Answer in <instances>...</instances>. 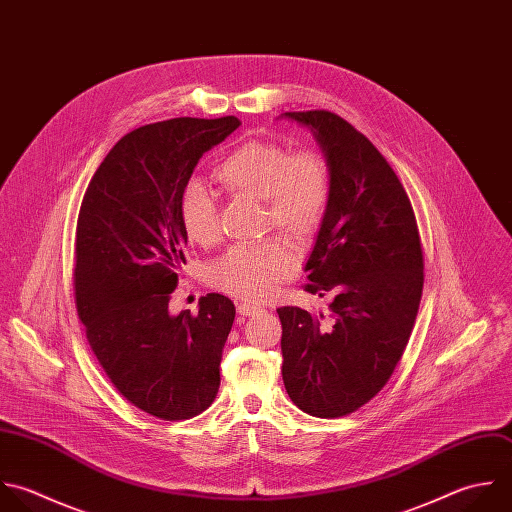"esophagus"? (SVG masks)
<instances>
[{
    "instance_id": "1",
    "label": "esophagus",
    "mask_w": 512,
    "mask_h": 512,
    "mask_svg": "<svg viewBox=\"0 0 512 512\" xmlns=\"http://www.w3.org/2000/svg\"><path fill=\"white\" fill-rule=\"evenodd\" d=\"M259 311H261V307H259V305H253V303H239V305H237V313L243 315V317H251V315H255V313H259Z\"/></svg>"
}]
</instances>
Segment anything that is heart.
Wrapping results in <instances>:
<instances>
[{"label":"heart","instance_id":"obj_1","mask_svg":"<svg viewBox=\"0 0 512 512\" xmlns=\"http://www.w3.org/2000/svg\"><path fill=\"white\" fill-rule=\"evenodd\" d=\"M219 187L233 199L263 203V225L295 247H307L321 229L333 193L327 159L311 149L293 153L275 141H245L213 169ZM187 239L201 247L219 243V207L211 193L191 183L179 197ZM297 259L281 241L229 249L213 263L211 285L227 295L263 301L295 273Z\"/></svg>","mask_w":512,"mask_h":512}]
</instances>
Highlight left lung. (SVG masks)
Segmentation results:
<instances>
[{"instance_id":"8db88e82","label":"left lung","mask_w":512,"mask_h":512,"mask_svg":"<svg viewBox=\"0 0 512 512\" xmlns=\"http://www.w3.org/2000/svg\"><path fill=\"white\" fill-rule=\"evenodd\" d=\"M285 117L313 131L333 193L305 265V291L329 299V313L277 309L283 383L301 411L335 419L369 403L401 361L423 295V249L405 187L363 133L325 109Z\"/></svg>"}]
</instances>
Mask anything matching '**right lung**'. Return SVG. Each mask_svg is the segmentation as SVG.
<instances>
[{"label":"right lung","mask_w":512,"mask_h":512,"mask_svg":"<svg viewBox=\"0 0 512 512\" xmlns=\"http://www.w3.org/2000/svg\"><path fill=\"white\" fill-rule=\"evenodd\" d=\"M241 121L177 117L123 135L91 177L75 231V307L93 355L137 409L183 421L219 391L235 305L219 293L199 313H169L185 263L179 197L213 145Z\"/></svg>","instance_id":"obj_1"}]
</instances>
